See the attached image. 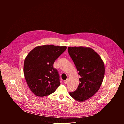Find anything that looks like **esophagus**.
<instances>
[{"instance_id":"34e87169","label":"esophagus","mask_w":124,"mask_h":124,"mask_svg":"<svg viewBox=\"0 0 124 124\" xmlns=\"http://www.w3.org/2000/svg\"><path fill=\"white\" fill-rule=\"evenodd\" d=\"M68 79H67V80L64 81V83L65 84H67V83H68Z\"/></svg>"}]
</instances>
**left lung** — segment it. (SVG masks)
I'll use <instances>...</instances> for the list:
<instances>
[{
    "instance_id": "1",
    "label": "left lung",
    "mask_w": 124,
    "mask_h": 124,
    "mask_svg": "<svg viewBox=\"0 0 124 124\" xmlns=\"http://www.w3.org/2000/svg\"><path fill=\"white\" fill-rule=\"evenodd\" d=\"M81 77L77 90L70 95L78 101H84L94 95L99 90L104 75V65L100 56L92 48L74 46L68 48Z\"/></svg>"
}]
</instances>
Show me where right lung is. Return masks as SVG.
I'll use <instances>...</instances> for the list:
<instances>
[{"label":"right lung","mask_w":124,"mask_h":124,"mask_svg":"<svg viewBox=\"0 0 124 124\" xmlns=\"http://www.w3.org/2000/svg\"><path fill=\"white\" fill-rule=\"evenodd\" d=\"M66 46L44 45L35 47L25 58L23 72L31 91L38 97L48 96L60 85L54 61L66 50Z\"/></svg>","instance_id":"right-lung-1"}]
</instances>
